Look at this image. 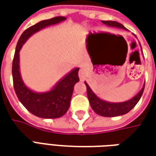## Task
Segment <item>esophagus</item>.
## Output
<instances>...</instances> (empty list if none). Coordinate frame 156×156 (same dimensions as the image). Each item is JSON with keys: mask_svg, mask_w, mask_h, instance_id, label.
Returning <instances> with one entry per match:
<instances>
[{"mask_svg": "<svg viewBox=\"0 0 156 156\" xmlns=\"http://www.w3.org/2000/svg\"><path fill=\"white\" fill-rule=\"evenodd\" d=\"M78 75H79V78L81 81H84L86 79V72L83 69H81L79 70V73H78Z\"/></svg>", "mask_w": 156, "mask_h": 156, "instance_id": "1", "label": "esophagus"}]
</instances>
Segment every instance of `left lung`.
I'll return each instance as SVG.
<instances>
[{
	"label": "left lung",
	"instance_id": "8db88e82",
	"mask_svg": "<svg viewBox=\"0 0 156 156\" xmlns=\"http://www.w3.org/2000/svg\"><path fill=\"white\" fill-rule=\"evenodd\" d=\"M101 22L109 27H118V28H122L127 30V28L123 26L122 24L114 21H101ZM85 85L87 87V98L89 101L90 106L97 115H101L105 117H114L119 116V115H122L127 113H129L135 105L137 104V102L141 99L145 84L143 85V87L141 88V90L135 95V97H133L132 99L129 100L127 101L124 102H108L103 100L100 99L98 96H96V94L92 91V89L89 87L88 84L87 82H85Z\"/></svg>",
	"mask_w": 156,
	"mask_h": 156
}]
</instances>
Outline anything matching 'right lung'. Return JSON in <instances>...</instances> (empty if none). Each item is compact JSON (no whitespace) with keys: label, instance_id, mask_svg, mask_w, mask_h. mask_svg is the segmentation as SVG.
Segmentation results:
<instances>
[{"label":"right lung","instance_id":"obj_1","mask_svg":"<svg viewBox=\"0 0 156 156\" xmlns=\"http://www.w3.org/2000/svg\"><path fill=\"white\" fill-rule=\"evenodd\" d=\"M66 20L64 16H57L52 19L44 20L26 29L21 35L15 48V56L12 65V75L14 88L19 101L30 113L35 116L46 119H54L62 116L69 110L70 101L75 83L79 81V69H74L65 75L50 91L36 93L24 84L20 73L19 52L23 44L33 34L48 27L57 24Z\"/></svg>","mask_w":156,"mask_h":156}]
</instances>
